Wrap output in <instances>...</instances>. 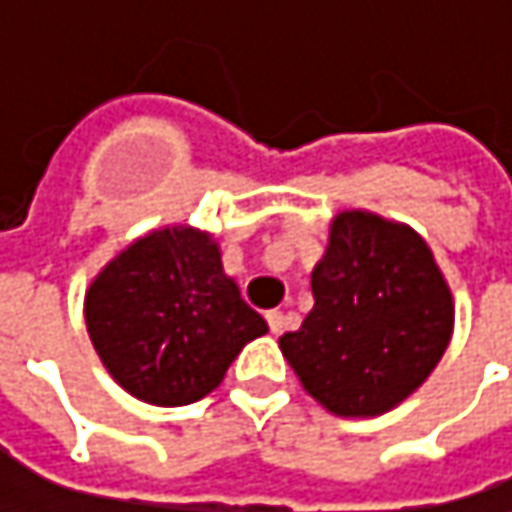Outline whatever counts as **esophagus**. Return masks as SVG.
<instances>
[{"label": "esophagus", "mask_w": 512, "mask_h": 512, "mask_svg": "<svg viewBox=\"0 0 512 512\" xmlns=\"http://www.w3.org/2000/svg\"><path fill=\"white\" fill-rule=\"evenodd\" d=\"M265 317H268V326H271L274 335H279V332L288 326V314H285V311H268Z\"/></svg>", "instance_id": "obj_1"}]
</instances>
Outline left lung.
<instances>
[{
  "instance_id": "left-lung-1",
  "label": "left lung",
  "mask_w": 512,
  "mask_h": 512,
  "mask_svg": "<svg viewBox=\"0 0 512 512\" xmlns=\"http://www.w3.org/2000/svg\"><path fill=\"white\" fill-rule=\"evenodd\" d=\"M314 306L279 349L335 417H379L434 373L455 332V297L425 238L367 209H344L311 271Z\"/></svg>"
}]
</instances>
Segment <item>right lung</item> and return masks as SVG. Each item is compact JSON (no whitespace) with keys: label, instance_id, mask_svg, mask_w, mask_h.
I'll return each mask as SVG.
<instances>
[{"label":"right lung","instance_id":"obj_1","mask_svg":"<svg viewBox=\"0 0 512 512\" xmlns=\"http://www.w3.org/2000/svg\"><path fill=\"white\" fill-rule=\"evenodd\" d=\"M84 320L104 370L130 396L177 408L224 382L268 323L224 274L212 233L171 224L133 238L84 294Z\"/></svg>","mask_w":512,"mask_h":512}]
</instances>
